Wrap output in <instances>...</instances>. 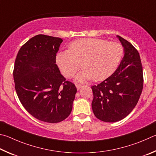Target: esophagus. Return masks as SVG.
Listing matches in <instances>:
<instances>
[{"mask_svg":"<svg viewBox=\"0 0 156 156\" xmlns=\"http://www.w3.org/2000/svg\"><path fill=\"white\" fill-rule=\"evenodd\" d=\"M81 86H82L79 85V84H76V89L78 90H80V89L81 88Z\"/></svg>","mask_w":156,"mask_h":156,"instance_id":"esophagus-1","label":"esophagus"}]
</instances>
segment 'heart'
I'll use <instances>...</instances> for the list:
<instances>
[{"mask_svg": "<svg viewBox=\"0 0 156 156\" xmlns=\"http://www.w3.org/2000/svg\"><path fill=\"white\" fill-rule=\"evenodd\" d=\"M123 55L121 44L98 38H83L74 41L68 50L56 55V63L63 75L70 78L81 65L83 68L75 76V81L83 83L108 78L116 70Z\"/></svg>", "mask_w": 156, "mask_h": 156, "instance_id": "obj_1", "label": "heart"}]
</instances>
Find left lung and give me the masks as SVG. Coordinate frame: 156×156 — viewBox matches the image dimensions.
Here are the masks:
<instances>
[{"label":"left lung","instance_id":"8db88e82","mask_svg":"<svg viewBox=\"0 0 156 156\" xmlns=\"http://www.w3.org/2000/svg\"><path fill=\"white\" fill-rule=\"evenodd\" d=\"M116 37L124 48V57L112 75L91 87L93 113L98 119L108 122L125 118L137 104L143 88L140 55L130 42Z\"/></svg>","mask_w":156,"mask_h":156}]
</instances>
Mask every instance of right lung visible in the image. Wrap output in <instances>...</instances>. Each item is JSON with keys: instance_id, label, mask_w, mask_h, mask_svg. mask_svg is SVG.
I'll return each mask as SVG.
<instances>
[{"instance_id": "obj_1", "label": "right lung", "mask_w": 156, "mask_h": 156, "mask_svg": "<svg viewBox=\"0 0 156 156\" xmlns=\"http://www.w3.org/2000/svg\"><path fill=\"white\" fill-rule=\"evenodd\" d=\"M63 40L46 35L31 38L19 50L13 80L22 105L40 121H64L73 109L76 88L66 81L56 64V54Z\"/></svg>"}]
</instances>
